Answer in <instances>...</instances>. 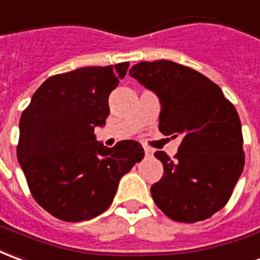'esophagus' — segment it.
<instances>
[{
	"label": "esophagus",
	"instance_id": "34e87169",
	"mask_svg": "<svg viewBox=\"0 0 260 260\" xmlns=\"http://www.w3.org/2000/svg\"><path fill=\"white\" fill-rule=\"evenodd\" d=\"M144 151H145V155L147 156H151L152 155V152H154L152 148H150V147H144Z\"/></svg>",
	"mask_w": 260,
	"mask_h": 260
}]
</instances>
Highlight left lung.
Masks as SVG:
<instances>
[{"instance_id":"left-lung-1","label":"left lung","mask_w":260,"mask_h":260,"mask_svg":"<svg viewBox=\"0 0 260 260\" xmlns=\"http://www.w3.org/2000/svg\"><path fill=\"white\" fill-rule=\"evenodd\" d=\"M128 74L159 98V132L182 136L175 159L164 151L154 154L164 175L151 196L171 220L203 221L228 203L244 171L237 109L217 84L178 62L141 61Z\"/></svg>"}]
</instances>
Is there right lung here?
Returning a JSON list of instances; mask_svg holds the SVG:
<instances>
[{
  "label": "right lung",
  "instance_id": "add662e5",
  "mask_svg": "<svg viewBox=\"0 0 260 260\" xmlns=\"http://www.w3.org/2000/svg\"><path fill=\"white\" fill-rule=\"evenodd\" d=\"M128 62L53 75L22 112L16 156L33 199L58 220L85 221L109 207L119 180L144 148L124 140L108 148L93 130L109 116V95Z\"/></svg>",
  "mask_w": 260,
  "mask_h": 260
}]
</instances>
